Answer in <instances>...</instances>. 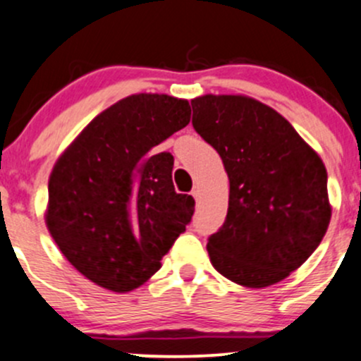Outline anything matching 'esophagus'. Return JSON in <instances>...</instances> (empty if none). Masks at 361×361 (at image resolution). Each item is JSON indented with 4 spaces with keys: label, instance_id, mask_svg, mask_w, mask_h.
Segmentation results:
<instances>
[{
    "label": "esophagus",
    "instance_id": "34e87169",
    "mask_svg": "<svg viewBox=\"0 0 361 361\" xmlns=\"http://www.w3.org/2000/svg\"><path fill=\"white\" fill-rule=\"evenodd\" d=\"M191 195L195 196V200H200V198H202V189H200L198 185H195V188H192V191H191Z\"/></svg>",
    "mask_w": 361,
    "mask_h": 361
}]
</instances>
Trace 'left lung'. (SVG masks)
I'll use <instances>...</instances> for the list:
<instances>
[{
  "label": "left lung",
  "mask_w": 361,
  "mask_h": 361,
  "mask_svg": "<svg viewBox=\"0 0 361 361\" xmlns=\"http://www.w3.org/2000/svg\"><path fill=\"white\" fill-rule=\"evenodd\" d=\"M192 128L229 177L226 221L208 238L212 266L235 283H278L317 250L330 222L326 170L281 114L241 95L191 100Z\"/></svg>",
  "instance_id": "left-lung-1"
}]
</instances>
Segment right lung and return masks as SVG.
I'll return each mask as SVG.
<instances>
[{"label":"right lung","instance_id":"add662e5","mask_svg":"<svg viewBox=\"0 0 361 361\" xmlns=\"http://www.w3.org/2000/svg\"><path fill=\"white\" fill-rule=\"evenodd\" d=\"M189 118L188 100L132 95L92 120L55 163L48 231L66 259L107 290L149 280L191 222L195 200L173 189V156L156 151Z\"/></svg>","mask_w":361,"mask_h":361}]
</instances>
